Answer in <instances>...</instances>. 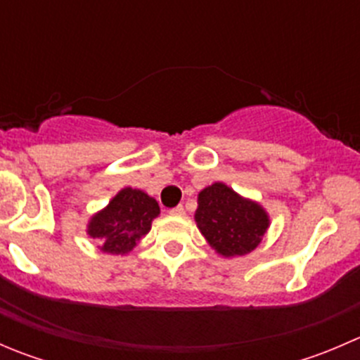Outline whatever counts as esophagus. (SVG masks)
<instances>
[{
  "instance_id": "34e87169",
  "label": "esophagus",
  "mask_w": 360,
  "mask_h": 360,
  "mask_svg": "<svg viewBox=\"0 0 360 360\" xmlns=\"http://www.w3.org/2000/svg\"><path fill=\"white\" fill-rule=\"evenodd\" d=\"M169 212H170V216H184V207L177 205V207H174V209H170Z\"/></svg>"
}]
</instances>
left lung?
Wrapping results in <instances>:
<instances>
[{
	"label": "left lung",
	"mask_w": 360,
	"mask_h": 360,
	"mask_svg": "<svg viewBox=\"0 0 360 360\" xmlns=\"http://www.w3.org/2000/svg\"><path fill=\"white\" fill-rule=\"evenodd\" d=\"M195 221L210 248L224 257L244 256L256 249L270 224L263 207L242 198L223 183H214L198 193Z\"/></svg>",
	"instance_id": "8db88e82"
}]
</instances>
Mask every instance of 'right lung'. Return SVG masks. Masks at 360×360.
<instances>
[{
	"mask_svg": "<svg viewBox=\"0 0 360 360\" xmlns=\"http://www.w3.org/2000/svg\"><path fill=\"white\" fill-rule=\"evenodd\" d=\"M160 214L158 202L144 191L123 188L106 209L89 223V235L99 242L103 252L127 254L143 235L151 230V221Z\"/></svg>",
	"mask_w": 360,
	"mask_h": 360,
	"instance_id": "right-lung-1",
	"label": "right lung"
}]
</instances>
